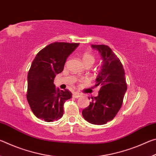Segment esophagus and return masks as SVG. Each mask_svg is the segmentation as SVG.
Listing matches in <instances>:
<instances>
[{"mask_svg":"<svg viewBox=\"0 0 156 156\" xmlns=\"http://www.w3.org/2000/svg\"><path fill=\"white\" fill-rule=\"evenodd\" d=\"M72 96L73 98H80L81 96V95L79 93H77V92H74V93L73 94Z\"/></svg>","mask_w":156,"mask_h":156,"instance_id":"34e87169","label":"esophagus"}]
</instances>
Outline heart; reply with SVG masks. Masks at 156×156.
Returning <instances> with one entry per match:
<instances>
[{
  "mask_svg": "<svg viewBox=\"0 0 156 156\" xmlns=\"http://www.w3.org/2000/svg\"><path fill=\"white\" fill-rule=\"evenodd\" d=\"M82 60L84 65H92L95 62V56L91 52L86 51L82 56Z\"/></svg>",
  "mask_w": 156,
  "mask_h": 156,
  "instance_id": "obj_1",
  "label": "heart"
}]
</instances>
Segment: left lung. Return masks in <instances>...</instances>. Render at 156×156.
<instances>
[{"instance_id":"left-lung-1","label":"left lung","mask_w":156,"mask_h":156,"mask_svg":"<svg viewBox=\"0 0 156 156\" xmlns=\"http://www.w3.org/2000/svg\"><path fill=\"white\" fill-rule=\"evenodd\" d=\"M91 47L99 51L102 59L101 71L96 79V86L100 89L82 114L89 123L101 125L112 120L119 112L127 84L123 66L112 49L105 44H92Z\"/></svg>"}]
</instances>
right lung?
I'll list each match as a JSON object with an SVG mask.
<instances>
[{
  "instance_id": "1",
  "label": "right lung",
  "mask_w": 156,
  "mask_h": 156,
  "mask_svg": "<svg viewBox=\"0 0 156 156\" xmlns=\"http://www.w3.org/2000/svg\"><path fill=\"white\" fill-rule=\"evenodd\" d=\"M78 45L55 42L41 49L31 63L27 76V99L39 119L53 122L62 117L64 103L72 94L68 89L56 88L54 80L62 72L66 60Z\"/></svg>"
}]
</instances>
